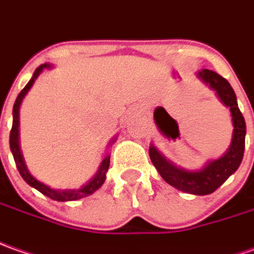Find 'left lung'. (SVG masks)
Returning <instances> with one entry per match:
<instances>
[{"mask_svg": "<svg viewBox=\"0 0 254 254\" xmlns=\"http://www.w3.org/2000/svg\"><path fill=\"white\" fill-rule=\"evenodd\" d=\"M196 75L203 83L215 91L220 101L231 111L234 132L228 150L220 158L207 161L206 165L199 170H186L178 167L165 158L154 144H150L149 154L151 163L154 164L156 170L167 184L177 188L181 192L204 196L217 190L239 168L245 151L246 124L242 113L239 111L235 91L227 79L210 69H201Z\"/></svg>", "mask_w": 254, "mask_h": 254, "instance_id": "1", "label": "left lung"}]
</instances>
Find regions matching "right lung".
<instances>
[{
  "instance_id": "1",
  "label": "right lung",
  "mask_w": 254,
  "mask_h": 254,
  "mask_svg": "<svg viewBox=\"0 0 254 254\" xmlns=\"http://www.w3.org/2000/svg\"><path fill=\"white\" fill-rule=\"evenodd\" d=\"M54 65L53 64H43L39 68L34 70L32 79L29 80V83L26 84L25 89L19 93V96L16 97V101L13 104V110H12V117H13V121H12V129L11 134H9V146H11L12 156H13V160L16 163V167H18L19 174L20 177L25 179V182L27 185H30L34 189H37L39 192H41L44 196H48L50 199L57 200V201H73V200L83 199L86 196H90L91 193H94L97 190L98 188H101V185L105 182V175H107V171H108V167H110V154H107L104 157V160L101 161L100 167H98L96 175L91 178L90 181L87 184H84L83 186H80L79 189H54V188H50L46 184H43L40 181H37L36 178L33 177L30 174V171L27 170L25 163V158H23V154L20 151V143H19V108H20V104L23 101L25 96L29 93V90L32 89L34 80L39 77L41 72L44 69H53ZM115 139L117 136L113 137L108 146L115 143Z\"/></svg>"
}]
</instances>
